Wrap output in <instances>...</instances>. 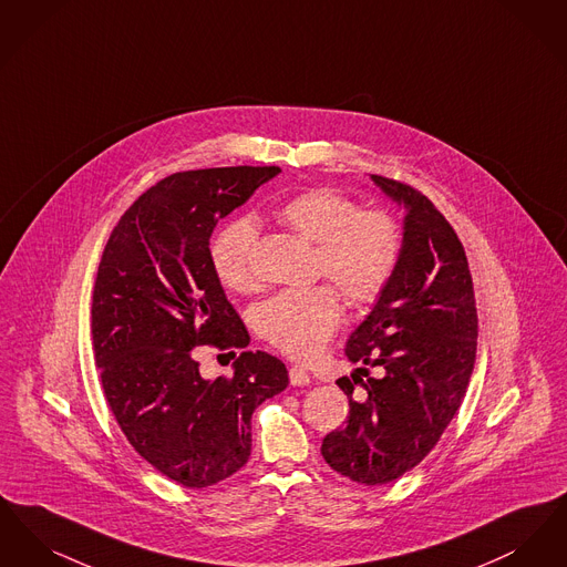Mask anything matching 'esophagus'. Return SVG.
I'll return each instance as SVG.
<instances>
[{
  "label": "esophagus",
  "mask_w": 567,
  "mask_h": 567,
  "mask_svg": "<svg viewBox=\"0 0 567 567\" xmlns=\"http://www.w3.org/2000/svg\"><path fill=\"white\" fill-rule=\"evenodd\" d=\"M289 380H291L293 386H301V384L310 382V374L303 368H299V365H291L289 368Z\"/></svg>",
  "instance_id": "1"
}]
</instances>
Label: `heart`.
Here are the masks:
<instances>
[{
    "mask_svg": "<svg viewBox=\"0 0 567 567\" xmlns=\"http://www.w3.org/2000/svg\"><path fill=\"white\" fill-rule=\"evenodd\" d=\"M276 216L301 238L317 244V271L333 280L352 306H372L391 285L402 259V231L384 210H361L331 187L299 190L287 197ZM257 223L236 218L218 229L210 259L218 280L248 293L257 287L252 246ZM342 299L329 285L280 291L257 310V331L293 359H315L342 321Z\"/></svg>",
    "mask_w": 567,
    "mask_h": 567,
    "instance_id": "obj_1",
    "label": "heart"
}]
</instances>
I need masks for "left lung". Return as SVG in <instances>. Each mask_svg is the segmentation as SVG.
Masks as SVG:
<instances>
[{
	"mask_svg": "<svg viewBox=\"0 0 567 567\" xmlns=\"http://www.w3.org/2000/svg\"><path fill=\"white\" fill-rule=\"evenodd\" d=\"M372 181L405 208L402 259L347 342V357L361 365L352 380H336L349 395V423L324 435L321 453L354 483L386 485L427 457L457 414L476 361L478 315L451 223L421 190L377 174ZM354 383L364 386L359 399Z\"/></svg>",
	"mask_w": 567,
	"mask_h": 567,
	"instance_id": "obj_1",
	"label": "left lung"
}]
</instances>
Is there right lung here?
Here are the masks:
<instances>
[{
    "label": "right lung",
    "mask_w": 567,
    "mask_h": 567,
    "mask_svg": "<svg viewBox=\"0 0 567 567\" xmlns=\"http://www.w3.org/2000/svg\"><path fill=\"white\" fill-rule=\"evenodd\" d=\"M280 174L276 165L176 172L142 193L104 248L91 303L95 365L130 444L169 481L216 485L250 457V416L287 389L268 352H236L234 374H199L197 347L250 338L210 259L220 218Z\"/></svg>",
    "instance_id": "obj_1"
}]
</instances>
